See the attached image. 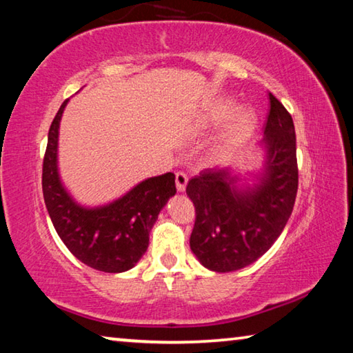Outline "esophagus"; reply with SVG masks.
<instances>
[{"label": "esophagus", "mask_w": 353, "mask_h": 353, "mask_svg": "<svg viewBox=\"0 0 353 353\" xmlns=\"http://www.w3.org/2000/svg\"><path fill=\"white\" fill-rule=\"evenodd\" d=\"M188 183V176L185 174V172H176V187L177 191H185V187H187Z\"/></svg>", "instance_id": "esophagus-1"}]
</instances>
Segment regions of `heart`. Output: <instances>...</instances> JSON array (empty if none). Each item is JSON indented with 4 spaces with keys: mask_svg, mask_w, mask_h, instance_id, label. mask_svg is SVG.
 Wrapping results in <instances>:
<instances>
[{
    "mask_svg": "<svg viewBox=\"0 0 353 353\" xmlns=\"http://www.w3.org/2000/svg\"><path fill=\"white\" fill-rule=\"evenodd\" d=\"M234 111L235 101L221 98L208 104L196 118L194 130L199 134H205L227 123L210 148V159L213 162H225L235 157L254 132L256 123L255 112L249 107L238 109L235 114Z\"/></svg>",
    "mask_w": 353,
    "mask_h": 353,
    "instance_id": "1",
    "label": "heart"
}]
</instances>
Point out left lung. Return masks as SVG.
<instances>
[{"mask_svg": "<svg viewBox=\"0 0 353 353\" xmlns=\"http://www.w3.org/2000/svg\"><path fill=\"white\" fill-rule=\"evenodd\" d=\"M263 146L266 160L252 187L240 188L241 179L227 170H204L187 185L196 210L190 248L207 270L232 272L249 266L288 223L299 183L296 132L288 110L272 93Z\"/></svg>", "mask_w": 353, "mask_h": 353, "instance_id": "left-lung-1", "label": "left lung"}]
</instances>
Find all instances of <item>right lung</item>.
<instances>
[{
    "mask_svg": "<svg viewBox=\"0 0 353 353\" xmlns=\"http://www.w3.org/2000/svg\"><path fill=\"white\" fill-rule=\"evenodd\" d=\"M67 103L65 99L48 132L41 174L48 213L65 246L83 265L103 272H124L146 252L149 232L176 194L174 174L149 177L107 205H79L63 188L57 170L59 124Z\"/></svg>",
    "mask_w": 353,
    "mask_h": 353,
    "instance_id": "right-lung-1",
    "label": "right lung"
}]
</instances>
